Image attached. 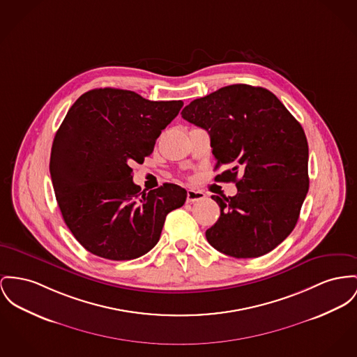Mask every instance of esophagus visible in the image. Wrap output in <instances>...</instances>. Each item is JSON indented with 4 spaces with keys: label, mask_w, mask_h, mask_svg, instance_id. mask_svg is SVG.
Returning <instances> with one entry per match:
<instances>
[{
    "label": "esophagus",
    "mask_w": 357,
    "mask_h": 357,
    "mask_svg": "<svg viewBox=\"0 0 357 357\" xmlns=\"http://www.w3.org/2000/svg\"><path fill=\"white\" fill-rule=\"evenodd\" d=\"M204 197H206V195H204L202 190H187V202H188V203H193V202L202 200V199H204Z\"/></svg>",
    "instance_id": "esophagus-1"
}]
</instances>
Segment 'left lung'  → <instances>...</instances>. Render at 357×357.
I'll use <instances>...</instances> for the list:
<instances>
[{"instance_id":"1","label":"left lung","mask_w":357,"mask_h":357,"mask_svg":"<svg viewBox=\"0 0 357 357\" xmlns=\"http://www.w3.org/2000/svg\"><path fill=\"white\" fill-rule=\"evenodd\" d=\"M183 118L208 131L215 181H233L236 196H211L220 216L206 231L216 250L253 259L273 250L294 230L309 190V144L283 102L260 86L229 85L196 98Z\"/></svg>"}]
</instances>
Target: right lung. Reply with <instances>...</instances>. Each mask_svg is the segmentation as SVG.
I'll use <instances>...</instances> for the list:
<instances>
[{
	"instance_id": "1",
	"label": "right lung",
	"mask_w": 357,
	"mask_h": 357,
	"mask_svg": "<svg viewBox=\"0 0 357 357\" xmlns=\"http://www.w3.org/2000/svg\"><path fill=\"white\" fill-rule=\"evenodd\" d=\"M183 105L114 88L73 104L55 134L50 173L63 220L88 252L138 259L157 245L167 215L185 203L187 190L176 184L141 192L130 167L153 153Z\"/></svg>"
}]
</instances>
